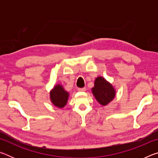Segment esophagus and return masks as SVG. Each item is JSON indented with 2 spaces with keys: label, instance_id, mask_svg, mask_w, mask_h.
Masks as SVG:
<instances>
[{
  "label": "esophagus",
  "instance_id": "34e87169",
  "mask_svg": "<svg viewBox=\"0 0 158 158\" xmlns=\"http://www.w3.org/2000/svg\"><path fill=\"white\" fill-rule=\"evenodd\" d=\"M85 89H86L85 88H79L78 90H79V91H81V92H84V91H85Z\"/></svg>",
  "mask_w": 158,
  "mask_h": 158
}]
</instances>
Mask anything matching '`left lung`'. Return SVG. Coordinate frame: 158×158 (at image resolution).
I'll use <instances>...</instances> for the list:
<instances>
[{
  "label": "left lung",
  "instance_id": "left-lung-1",
  "mask_svg": "<svg viewBox=\"0 0 158 158\" xmlns=\"http://www.w3.org/2000/svg\"><path fill=\"white\" fill-rule=\"evenodd\" d=\"M92 92L98 102L103 106L110 102L116 95L112 85L102 77L96 78Z\"/></svg>",
  "mask_w": 158,
  "mask_h": 158
}]
</instances>
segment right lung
I'll return each mask as SVG.
<instances>
[{
    "label": "right lung",
    "mask_w": 158,
    "mask_h": 158,
    "mask_svg": "<svg viewBox=\"0 0 158 158\" xmlns=\"http://www.w3.org/2000/svg\"><path fill=\"white\" fill-rule=\"evenodd\" d=\"M68 97L69 93L59 84L55 85L53 89L50 92L51 101L56 106L59 108H63L65 106Z\"/></svg>",
    "instance_id": "1"
}]
</instances>
